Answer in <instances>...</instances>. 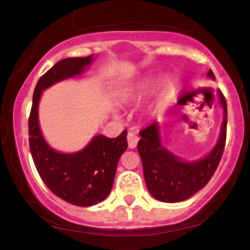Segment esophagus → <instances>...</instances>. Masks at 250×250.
I'll return each instance as SVG.
<instances>
[{"mask_svg":"<svg viewBox=\"0 0 250 250\" xmlns=\"http://www.w3.org/2000/svg\"><path fill=\"white\" fill-rule=\"evenodd\" d=\"M127 141H128V147L130 149H134L136 147L137 142H139V136H137L135 133H129L127 136Z\"/></svg>","mask_w":250,"mask_h":250,"instance_id":"obj_1","label":"esophagus"}]
</instances>
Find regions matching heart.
Returning a JSON list of instances; mask_svg holds the SVG:
<instances>
[{
    "label": "heart",
    "instance_id": "obj_1",
    "mask_svg": "<svg viewBox=\"0 0 250 250\" xmlns=\"http://www.w3.org/2000/svg\"><path fill=\"white\" fill-rule=\"evenodd\" d=\"M145 87H146L145 84H139L137 87L130 89L129 93L125 94V97H123V100H125V101H131V100L135 99V97H137L142 93V90L145 89Z\"/></svg>",
    "mask_w": 250,
    "mask_h": 250
}]
</instances>
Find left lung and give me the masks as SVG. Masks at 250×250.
Here are the masks:
<instances>
[{"label": "left lung", "instance_id": "1", "mask_svg": "<svg viewBox=\"0 0 250 250\" xmlns=\"http://www.w3.org/2000/svg\"><path fill=\"white\" fill-rule=\"evenodd\" d=\"M208 76L215 79L211 70L208 71ZM219 99L225 111L219 141L213 150L199 161L183 162L163 147L157 122L140 131L141 139L137 150L142 160L145 181L149 193L156 200L168 203L187 200L205 187L214 175L225 150L227 135V102L221 91Z\"/></svg>", "mask_w": 250, "mask_h": 250}]
</instances>
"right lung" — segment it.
<instances>
[{
	"label": "right lung",
	"mask_w": 250,
	"mask_h": 250,
	"mask_svg": "<svg viewBox=\"0 0 250 250\" xmlns=\"http://www.w3.org/2000/svg\"><path fill=\"white\" fill-rule=\"evenodd\" d=\"M91 61V55L68 57L40 77L28 121L30 153L43 182L60 199L79 207L97 205L110 193L117 162L128 147L127 130L115 139L97 135L76 153H59L47 145L40 130L39 102L42 90L61 80L79 75Z\"/></svg>",
	"instance_id": "add662e5"
}]
</instances>
